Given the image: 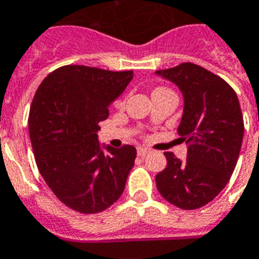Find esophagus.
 I'll return each mask as SVG.
<instances>
[{"label":"esophagus","mask_w":259,"mask_h":259,"mask_svg":"<svg viewBox=\"0 0 259 259\" xmlns=\"http://www.w3.org/2000/svg\"><path fill=\"white\" fill-rule=\"evenodd\" d=\"M148 152H150V150L146 148V147H138V155H139V156H146Z\"/></svg>","instance_id":"obj_1"}]
</instances>
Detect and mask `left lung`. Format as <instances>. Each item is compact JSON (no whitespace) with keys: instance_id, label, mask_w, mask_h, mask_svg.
<instances>
[{"instance_id":"8db88e82","label":"left lung","mask_w":259,"mask_h":259,"mask_svg":"<svg viewBox=\"0 0 259 259\" xmlns=\"http://www.w3.org/2000/svg\"><path fill=\"white\" fill-rule=\"evenodd\" d=\"M155 74L182 92L178 134L188 143L186 160L164 152L167 165L156 175V187L177 207H203L225 188L237 165L243 140L239 100L225 80L195 64H181Z\"/></svg>"}]
</instances>
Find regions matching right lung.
<instances>
[{
	"label": "right lung",
	"mask_w": 259,
	"mask_h": 259,
	"mask_svg": "<svg viewBox=\"0 0 259 259\" xmlns=\"http://www.w3.org/2000/svg\"><path fill=\"white\" fill-rule=\"evenodd\" d=\"M131 78V71L65 65L48 74L33 97L28 127L37 167L72 210L100 212L123 194L136 148L101 144L97 132Z\"/></svg>",
	"instance_id": "add662e5"
}]
</instances>
